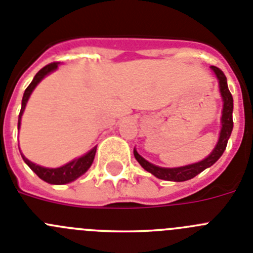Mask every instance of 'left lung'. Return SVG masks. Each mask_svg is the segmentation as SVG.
I'll use <instances>...</instances> for the list:
<instances>
[{
    "label": "left lung",
    "mask_w": 253,
    "mask_h": 253,
    "mask_svg": "<svg viewBox=\"0 0 253 253\" xmlns=\"http://www.w3.org/2000/svg\"><path fill=\"white\" fill-rule=\"evenodd\" d=\"M211 70L215 72L216 78L219 80V89H220V95L223 99V112H221V129L220 135H219V140L214 150L210 153L209 157L197 163L190 164V166L184 167H177V168H162V167L154 166V164L149 163L148 160H145L144 158L140 155L136 149H133V155H135L136 160L139 162L140 166L148 170L149 173L154 174L157 178L164 179V181H174V182H183L188 181V179L196 177L199 173L205 170L206 168L211 167L212 164L223 155L224 150L227 148L228 140L230 137L233 129V96L230 94L229 89H228L227 78L221 70L218 67L211 66Z\"/></svg>",
    "instance_id": "1"
}]
</instances>
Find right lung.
<instances>
[{"label": "right lung", "instance_id": "obj_1", "mask_svg": "<svg viewBox=\"0 0 253 253\" xmlns=\"http://www.w3.org/2000/svg\"><path fill=\"white\" fill-rule=\"evenodd\" d=\"M58 65H60V62H52L49 63V65L44 66L42 70H39L38 74L35 75L29 86L25 89V93H24L23 96V102H21V111L20 114H19V121H17V128H20L21 116H23L26 103H28V99H29L30 94L33 93L34 87L37 86L48 74L54 71V70L58 67ZM95 153L96 146L91 149L90 151H87V153L85 154V155H83V157L78 158V159H74L72 162L60 167V168H45V167L37 166V164H34L33 162H30L29 159H26L23 154H21V157H23L24 162L29 166V168L32 169L33 172L38 175L41 179H43V181L48 182V183L50 184H65L75 181V179L79 178L80 175H83L86 172L87 169L90 168V166L93 164Z\"/></svg>", "mask_w": 253, "mask_h": 253}]
</instances>
